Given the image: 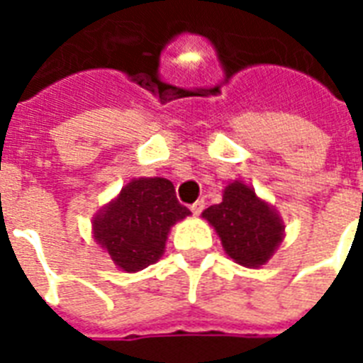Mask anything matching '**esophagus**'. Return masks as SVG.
I'll use <instances>...</instances> for the list:
<instances>
[{
  "label": "esophagus",
  "instance_id": "obj_1",
  "mask_svg": "<svg viewBox=\"0 0 363 363\" xmlns=\"http://www.w3.org/2000/svg\"><path fill=\"white\" fill-rule=\"evenodd\" d=\"M190 209H192L194 215L199 216V215H201V211L205 209V201H203V199H198V201H196V203H194Z\"/></svg>",
  "mask_w": 363,
  "mask_h": 363
}]
</instances>
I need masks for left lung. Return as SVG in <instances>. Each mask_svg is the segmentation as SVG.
Segmentation results:
<instances>
[{"instance_id": "obj_1", "label": "left lung", "mask_w": 363, "mask_h": 363, "mask_svg": "<svg viewBox=\"0 0 363 363\" xmlns=\"http://www.w3.org/2000/svg\"><path fill=\"white\" fill-rule=\"evenodd\" d=\"M215 228L224 252L242 267L258 269L275 254L284 239V220L279 211L247 182H228L218 205L201 213Z\"/></svg>"}]
</instances>
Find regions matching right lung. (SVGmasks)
<instances>
[{"instance_id": "add662e5", "label": "right lung", "mask_w": 363, "mask_h": 363, "mask_svg": "<svg viewBox=\"0 0 363 363\" xmlns=\"http://www.w3.org/2000/svg\"><path fill=\"white\" fill-rule=\"evenodd\" d=\"M192 213L177 201L173 182L139 177L94 215V239L118 269L135 273L165 252L171 228Z\"/></svg>"}]
</instances>
